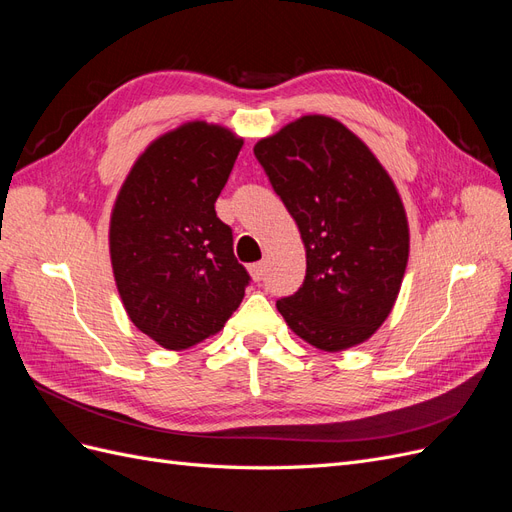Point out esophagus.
Masks as SVG:
<instances>
[{
	"mask_svg": "<svg viewBox=\"0 0 512 512\" xmlns=\"http://www.w3.org/2000/svg\"><path fill=\"white\" fill-rule=\"evenodd\" d=\"M250 275L254 282H260L262 275H265V262H254V265H250Z\"/></svg>",
	"mask_w": 512,
	"mask_h": 512,
	"instance_id": "1",
	"label": "esophagus"
}]
</instances>
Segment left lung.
<instances>
[{
    "instance_id": "left-lung-1",
    "label": "left lung",
    "mask_w": 512,
    "mask_h": 512,
    "mask_svg": "<svg viewBox=\"0 0 512 512\" xmlns=\"http://www.w3.org/2000/svg\"><path fill=\"white\" fill-rule=\"evenodd\" d=\"M305 245L303 286L277 301L307 344L339 352L389 318L404 280L410 230L393 179L344 123L305 115L254 145Z\"/></svg>"
}]
</instances>
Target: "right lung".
<instances>
[{
  "instance_id": "right-lung-1",
  "label": "right lung",
  "mask_w": 512,
  "mask_h": 512,
  "mask_svg": "<svg viewBox=\"0 0 512 512\" xmlns=\"http://www.w3.org/2000/svg\"><path fill=\"white\" fill-rule=\"evenodd\" d=\"M241 147L222 126L188 121L138 156L117 194L108 247L119 297L166 350L222 331L250 284L215 213Z\"/></svg>"
}]
</instances>
